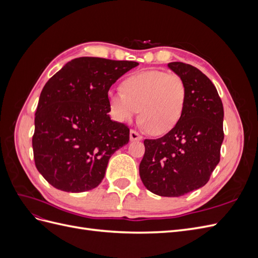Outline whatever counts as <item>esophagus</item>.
<instances>
[{
  "mask_svg": "<svg viewBox=\"0 0 258 258\" xmlns=\"http://www.w3.org/2000/svg\"><path fill=\"white\" fill-rule=\"evenodd\" d=\"M143 137L136 130H130V140L131 141H141Z\"/></svg>",
  "mask_w": 258,
  "mask_h": 258,
  "instance_id": "obj_1",
  "label": "esophagus"
}]
</instances>
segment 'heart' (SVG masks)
Returning <instances> with one entry per match:
<instances>
[{
  "label": "heart",
  "instance_id": "obj_1",
  "mask_svg": "<svg viewBox=\"0 0 258 258\" xmlns=\"http://www.w3.org/2000/svg\"><path fill=\"white\" fill-rule=\"evenodd\" d=\"M121 89L107 93L108 104L117 120L129 122L140 111L143 126L155 135H163L181 119L187 97L181 75L147 70L124 79Z\"/></svg>",
  "mask_w": 258,
  "mask_h": 258
}]
</instances>
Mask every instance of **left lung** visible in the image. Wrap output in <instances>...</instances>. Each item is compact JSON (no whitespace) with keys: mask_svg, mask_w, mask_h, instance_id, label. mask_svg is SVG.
<instances>
[{"mask_svg":"<svg viewBox=\"0 0 258 258\" xmlns=\"http://www.w3.org/2000/svg\"><path fill=\"white\" fill-rule=\"evenodd\" d=\"M168 67L186 84L184 112L167 135L144 140L139 171L150 191L179 197L205 186L220 162L224 108L215 86L200 70L184 62Z\"/></svg>","mask_w":258,"mask_h":258,"instance_id":"left-lung-1","label":"left lung"}]
</instances>
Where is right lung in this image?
Listing matches in <instances>:
<instances>
[{
	"label": "right lung",
	"instance_id": "obj_1",
	"mask_svg": "<svg viewBox=\"0 0 258 258\" xmlns=\"http://www.w3.org/2000/svg\"><path fill=\"white\" fill-rule=\"evenodd\" d=\"M139 63L96 57L76 58L45 84L32 137L35 167L54 188H95L108 159L129 141V128L111 120L107 93Z\"/></svg>",
	"mask_w": 258,
	"mask_h": 258
}]
</instances>
